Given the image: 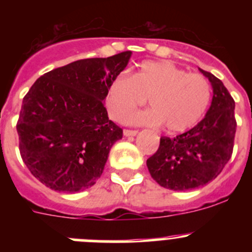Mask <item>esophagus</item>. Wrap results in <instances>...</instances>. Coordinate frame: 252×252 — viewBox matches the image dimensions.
<instances>
[{
	"instance_id": "1",
	"label": "esophagus",
	"mask_w": 252,
	"mask_h": 252,
	"mask_svg": "<svg viewBox=\"0 0 252 252\" xmlns=\"http://www.w3.org/2000/svg\"><path fill=\"white\" fill-rule=\"evenodd\" d=\"M137 133V130H128V128H125L124 135L125 136H135Z\"/></svg>"
}]
</instances>
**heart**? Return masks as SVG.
I'll use <instances>...</instances> for the list:
<instances>
[{
  "label": "heart",
  "mask_w": 252,
  "mask_h": 252,
  "mask_svg": "<svg viewBox=\"0 0 252 252\" xmlns=\"http://www.w3.org/2000/svg\"><path fill=\"white\" fill-rule=\"evenodd\" d=\"M151 108L132 116L137 125H165L183 132L199 122L212 99V87L203 74L188 73L170 62H144L132 75L120 74L108 86L106 107L116 121H125L146 102Z\"/></svg>",
  "instance_id": "obj_1"
}]
</instances>
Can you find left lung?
Wrapping results in <instances>:
<instances>
[{"label": "left lung", "mask_w": 252, "mask_h": 252, "mask_svg": "<svg viewBox=\"0 0 252 252\" xmlns=\"http://www.w3.org/2000/svg\"><path fill=\"white\" fill-rule=\"evenodd\" d=\"M209 79L213 98L206 117L174 139L160 137L157 153L146 160L151 178L171 190L203 187L220 175L233 151L235 101L217 77L199 69Z\"/></svg>", "instance_id": "left-lung-1"}]
</instances>
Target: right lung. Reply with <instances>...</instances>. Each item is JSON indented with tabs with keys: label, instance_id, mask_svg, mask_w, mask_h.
<instances>
[{
	"label": "right lung",
	"instance_id": "1",
	"mask_svg": "<svg viewBox=\"0 0 252 252\" xmlns=\"http://www.w3.org/2000/svg\"><path fill=\"white\" fill-rule=\"evenodd\" d=\"M130 57L127 50L77 60L41 75L26 93L16 125L20 154L48 188L75 193L101 178L111 148L122 137L103 99Z\"/></svg>",
	"mask_w": 252,
	"mask_h": 252
}]
</instances>
